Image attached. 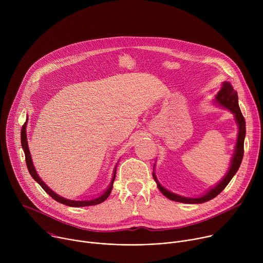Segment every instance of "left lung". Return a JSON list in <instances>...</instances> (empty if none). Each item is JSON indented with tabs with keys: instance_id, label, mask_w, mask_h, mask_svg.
Wrapping results in <instances>:
<instances>
[{
	"instance_id": "8db88e82",
	"label": "left lung",
	"mask_w": 263,
	"mask_h": 263,
	"mask_svg": "<svg viewBox=\"0 0 263 263\" xmlns=\"http://www.w3.org/2000/svg\"><path fill=\"white\" fill-rule=\"evenodd\" d=\"M213 102L216 105H218L219 107L228 109L234 116L235 122L238 126L237 140H236V144L234 146V153L231 157L229 170L226 173V175H224V177L218 183H216L214 186L211 187V189H209L207 192H205V194L201 195L200 197H196V198L183 197V196H180V195H177V194H174V193L167 191L165 187H163L159 183V181L156 177V174L153 171V178H154L155 182L157 183L158 190L161 192L162 195H164L167 199H170L172 201L186 203V204H201V203H205V202L212 200L213 198H215L218 194H220L224 190V187L229 184V182L231 181L233 176L237 173V171L241 164L242 157H243V142H245V137H246V121H245V118L242 117V114H241L239 105H238L237 91L234 90V88L230 82L224 81L221 83L220 90L214 97ZM154 166H155V164H154Z\"/></svg>"
}]
</instances>
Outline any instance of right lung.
<instances>
[{
    "label": "right lung",
    "mask_w": 263,
    "mask_h": 263,
    "mask_svg": "<svg viewBox=\"0 0 263 263\" xmlns=\"http://www.w3.org/2000/svg\"><path fill=\"white\" fill-rule=\"evenodd\" d=\"M27 122H28V118H27L26 123L22 127V132H21L22 146H23V149H24V152H25V158H26L27 167H28V171H29L30 175L32 176V178L43 187V189L45 190V192L48 195H50L55 201H57V202H59L61 204H64L66 206H70V207H85V206L98 205V204L104 202L109 197V195L111 194V191H112V187H114V182H115V179H116L118 163H117V165H116V167L114 170V175H112V179L110 181L109 186L106 189V191L102 195H100V196H98V197H96L93 199H89V200H69V199L63 198V197L59 196L58 194H56L55 192H53L50 189V187L41 179V177L39 176V174H37V172L35 170V166L33 164V161H32V158H31V154H30V151H29V146H28V140H27V132H26Z\"/></svg>",
    "instance_id": "add662e5"
}]
</instances>
